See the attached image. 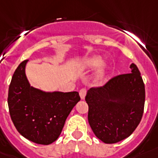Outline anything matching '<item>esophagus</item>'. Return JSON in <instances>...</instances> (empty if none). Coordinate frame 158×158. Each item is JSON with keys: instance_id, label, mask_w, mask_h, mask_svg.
Here are the masks:
<instances>
[{"instance_id": "obj_1", "label": "esophagus", "mask_w": 158, "mask_h": 158, "mask_svg": "<svg viewBox=\"0 0 158 158\" xmlns=\"http://www.w3.org/2000/svg\"><path fill=\"white\" fill-rule=\"evenodd\" d=\"M79 95H80V97L81 100H84L85 97V95H86V90L85 89H81L79 92Z\"/></svg>"}]
</instances>
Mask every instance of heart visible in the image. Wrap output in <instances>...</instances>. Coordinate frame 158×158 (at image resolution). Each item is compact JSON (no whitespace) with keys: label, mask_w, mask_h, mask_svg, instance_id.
Wrapping results in <instances>:
<instances>
[{"label":"heart","mask_w":158,"mask_h":158,"mask_svg":"<svg viewBox=\"0 0 158 158\" xmlns=\"http://www.w3.org/2000/svg\"><path fill=\"white\" fill-rule=\"evenodd\" d=\"M103 57L99 55H92L86 57L81 63V68L85 71H93L96 68L99 69L96 72L94 80L98 85L103 84L108 75V68L106 64H103Z\"/></svg>","instance_id":"b5f03b06"}]
</instances>
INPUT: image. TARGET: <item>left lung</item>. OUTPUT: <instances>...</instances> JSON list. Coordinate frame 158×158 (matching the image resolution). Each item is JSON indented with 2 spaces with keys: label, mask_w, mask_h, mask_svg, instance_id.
<instances>
[{
  "label": "left lung",
  "mask_w": 158,
  "mask_h": 158,
  "mask_svg": "<svg viewBox=\"0 0 158 158\" xmlns=\"http://www.w3.org/2000/svg\"><path fill=\"white\" fill-rule=\"evenodd\" d=\"M131 73L117 76L102 87L87 90L88 122L93 133L105 143H115L128 138L143 117L145 87L134 63Z\"/></svg>",
  "instance_id": "obj_1"
}]
</instances>
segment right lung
Here are the masks:
<instances>
[{
    "instance_id": "obj_1",
    "label": "right lung",
    "mask_w": 158,
    "mask_h": 158,
    "mask_svg": "<svg viewBox=\"0 0 158 158\" xmlns=\"http://www.w3.org/2000/svg\"><path fill=\"white\" fill-rule=\"evenodd\" d=\"M28 61L22 62L12 77L8 93L10 114L22 136L48 145L58 139L68 116L81 99L77 91H44L32 86L25 73Z\"/></svg>"
}]
</instances>
